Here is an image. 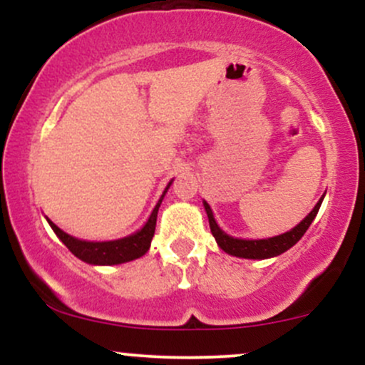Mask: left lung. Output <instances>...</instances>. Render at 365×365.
Wrapping results in <instances>:
<instances>
[{
  "label": "left lung",
  "instance_id": "1",
  "mask_svg": "<svg viewBox=\"0 0 365 365\" xmlns=\"http://www.w3.org/2000/svg\"><path fill=\"white\" fill-rule=\"evenodd\" d=\"M321 202L322 199L316 204V206H314L312 211L304 217V221H300V223L293 230H290V232L273 238H267V240H240V238H233L226 235L223 230L216 225L215 216H212V211L207 202H204V207H206V212L209 217L211 233L215 235L217 245H220L226 254H232V255H237V257H244V259H267V257H274V255L287 252L290 247L295 245L297 242L304 237V233L307 232V228L311 226L314 217L317 215V211H319Z\"/></svg>",
  "mask_w": 365,
  "mask_h": 365
}]
</instances>
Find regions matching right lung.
I'll return each instance as SVG.
<instances>
[{"instance_id":"add662e5","label":"right lung","mask_w":365,"mask_h":365,"mask_svg":"<svg viewBox=\"0 0 365 365\" xmlns=\"http://www.w3.org/2000/svg\"><path fill=\"white\" fill-rule=\"evenodd\" d=\"M171 185V182L166 187L168 190ZM166 190L163 192L161 199L154 207L153 215H150L149 221L144 225V228L140 232L133 233L127 238H120V240H113V242H83L78 240V238L70 237L68 233H65L63 230L58 228L53 221H49L51 225L53 232L56 233L58 238L68 247V250L73 255H77L78 259H82L83 262L89 264H101V266H111V264H121V262H128L133 261V259H139L149 250L150 247V240L154 237V230H156V217H158V211L159 206L163 202V197H165Z\"/></svg>"}]
</instances>
